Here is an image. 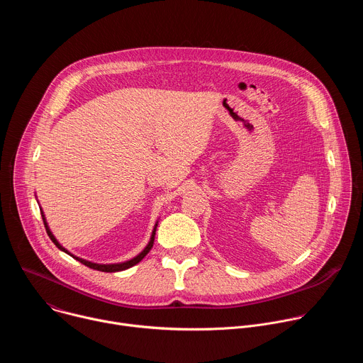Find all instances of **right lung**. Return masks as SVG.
Segmentation results:
<instances>
[{"mask_svg":"<svg viewBox=\"0 0 363 363\" xmlns=\"http://www.w3.org/2000/svg\"><path fill=\"white\" fill-rule=\"evenodd\" d=\"M43 217V223H44V227H45V231H47V234H48V237L51 238V241H53L62 251H65V252H67L69 255H72L65 247H62L60 244H59V241L55 238V235L51 234V231L48 230V225H47V223H45V218H44V216H41ZM158 225V224H157ZM157 225H155V228H153V231H152V237H150V241L147 242V245L145 247V250L140 252V254H138L136 257H133L132 260H129V262H125V263H119V264H96V263H90V262H86V260H83V258H79V257H74V255H72V257H74L77 262H80L82 264H84V266H87L89 269H93V270H99V272H105V273H115V272H122V270H126V269H129V267H132V266H135V264H138L142 258L150 251V248H152V245H153V240H155V231H157Z\"/></svg>","mask_w":363,"mask_h":363,"instance_id":"1","label":"right lung"}]
</instances>
